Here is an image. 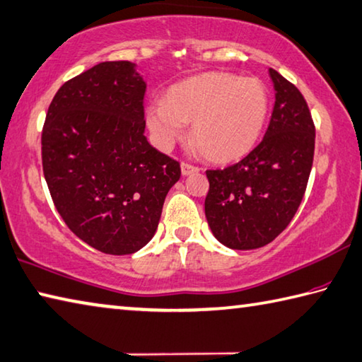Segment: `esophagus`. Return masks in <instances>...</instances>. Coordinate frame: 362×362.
I'll use <instances>...</instances> for the list:
<instances>
[{
	"mask_svg": "<svg viewBox=\"0 0 362 362\" xmlns=\"http://www.w3.org/2000/svg\"><path fill=\"white\" fill-rule=\"evenodd\" d=\"M200 168L192 165V163H187V162H181V173L182 176H189L192 173H199Z\"/></svg>",
	"mask_w": 362,
	"mask_h": 362,
	"instance_id": "1",
	"label": "esophagus"
}]
</instances>
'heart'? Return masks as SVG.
Wrapping results in <instances>:
<instances>
[{"mask_svg": "<svg viewBox=\"0 0 362 362\" xmlns=\"http://www.w3.org/2000/svg\"><path fill=\"white\" fill-rule=\"evenodd\" d=\"M269 96L257 78L223 72L182 80L167 91L165 100H151L146 122L156 143L167 149L192 122V139L214 160L247 154L262 137Z\"/></svg>", "mask_w": 362, "mask_h": 362, "instance_id": "1", "label": "heart"}]
</instances>
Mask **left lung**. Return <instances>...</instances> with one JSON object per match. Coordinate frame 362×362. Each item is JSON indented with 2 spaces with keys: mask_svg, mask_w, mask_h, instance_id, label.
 Listing matches in <instances>:
<instances>
[{
  "mask_svg": "<svg viewBox=\"0 0 362 362\" xmlns=\"http://www.w3.org/2000/svg\"><path fill=\"white\" fill-rule=\"evenodd\" d=\"M276 102L263 140L240 162L206 170L204 214L217 241L236 250L269 244L291 222L308 187L315 126L298 88L274 69Z\"/></svg>",
  "mask_w": 362,
  "mask_h": 362,
  "instance_id": "obj_1",
  "label": "left lung"
}]
</instances>
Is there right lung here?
<instances>
[{"instance_id": "add662e5", "label": "right lung", "mask_w": 362, "mask_h": 362, "mask_svg": "<svg viewBox=\"0 0 362 362\" xmlns=\"http://www.w3.org/2000/svg\"><path fill=\"white\" fill-rule=\"evenodd\" d=\"M146 83L129 61H105L59 88L42 129L52 200L75 236L110 255L146 245L180 162L145 137Z\"/></svg>"}]
</instances>
